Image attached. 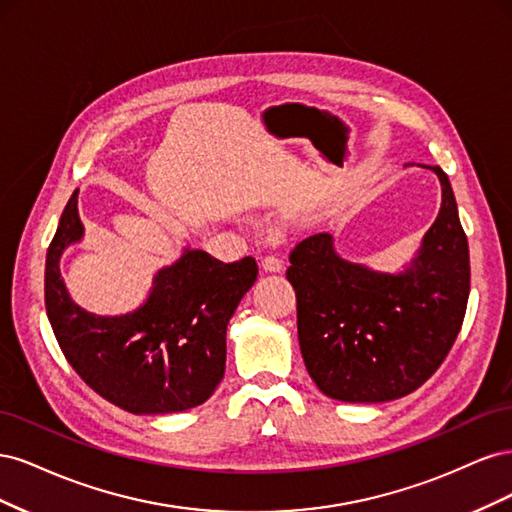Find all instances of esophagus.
<instances>
[{"label":"esophagus","instance_id":"34e87169","mask_svg":"<svg viewBox=\"0 0 512 512\" xmlns=\"http://www.w3.org/2000/svg\"><path fill=\"white\" fill-rule=\"evenodd\" d=\"M262 271H267V273H280L282 269H284V262H282V258H277V256H265L262 258Z\"/></svg>","mask_w":512,"mask_h":512}]
</instances>
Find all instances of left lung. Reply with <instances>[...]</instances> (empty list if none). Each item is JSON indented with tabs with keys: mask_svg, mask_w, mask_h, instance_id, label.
Segmentation results:
<instances>
[{
	"mask_svg": "<svg viewBox=\"0 0 512 512\" xmlns=\"http://www.w3.org/2000/svg\"><path fill=\"white\" fill-rule=\"evenodd\" d=\"M442 205L421 250L401 273L335 252L329 232L294 245L299 346L318 389L348 404H380L416 391L453 348L470 294V252L455 194L440 166Z\"/></svg>",
	"mask_w": 512,
	"mask_h": 512,
	"instance_id": "obj_1",
	"label": "left lung"
}]
</instances>
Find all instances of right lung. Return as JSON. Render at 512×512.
Wrapping results in <instances>:
<instances>
[{"mask_svg": "<svg viewBox=\"0 0 512 512\" xmlns=\"http://www.w3.org/2000/svg\"><path fill=\"white\" fill-rule=\"evenodd\" d=\"M76 190L46 252L44 305L61 352L87 386L132 414L196 408L224 378L226 327L256 282L252 256L220 262L185 247L153 277L147 301L123 316H96L76 305L59 258L83 239Z\"/></svg>", "mask_w": 512, "mask_h": 512, "instance_id": "right-lung-1", "label": "right lung"}]
</instances>
